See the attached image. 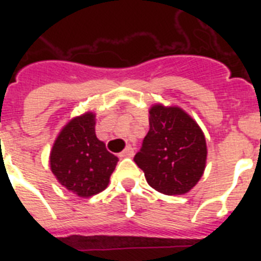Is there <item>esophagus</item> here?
<instances>
[{
    "mask_svg": "<svg viewBox=\"0 0 261 261\" xmlns=\"http://www.w3.org/2000/svg\"><path fill=\"white\" fill-rule=\"evenodd\" d=\"M133 154H135V150H133L132 146H128L125 147L121 153L119 154L120 158H130V156H133Z\"/></svg>",
    "mask_w": 261,
    "mask_h": 261,
    "instance_id": "obj_1",
    "label": "esophagus"
}]
</instances>
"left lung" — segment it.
<instances>
[{
	"label": "left lung",
	"mask_w": 261,
	"mask_h": 261,
	"mask_svg": "<svg viewBox=\"0 0 261 261\" xmlns=\"http://www.w3.org/2000/svg\"><path fill=\"white\" fill-rule=\"evenodd\" d=\"M150 129L135 155L146 181L165 195H183L197 184L206 162V142L195 120L177 107L149 111Z\"/></svg>",
	"instance_id": "8db88e82"
}]
</instances>
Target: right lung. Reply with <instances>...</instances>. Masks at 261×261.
<instances>
[{"instance_id": "right-lung-1", "label": "right lung", "mask_w": 261, "mask_h": 261, "mask_svg": "<svg viewBox=\"0 0 261 261\" xmlns=\"http://www.w3.org/2000/svg\"><path fill=\"white\" fill-rule=\"evenodd\" d=\"M117 161L96 138L95 116L91 112L74 117L64 126L49 158L57 180L80 197L105 191Z\"/></svg>"}]
</instances>
